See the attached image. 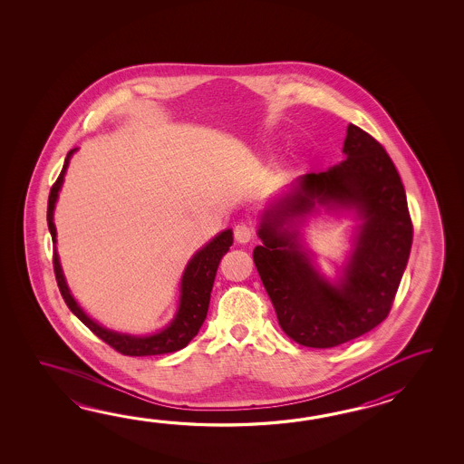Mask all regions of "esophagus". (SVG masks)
Segmentation results:
<instances>
[{"label": "esophagus", "instance_id": "1", "mask_svg": "<svg viewBox=\"0 0 464 464\" xmlns=\"http://www.w3.org/2000/svg\"><path fill=\"white\" fill-rule=\"evenodd\" d=\"M234 237H236L238 244H246L254 238V227H250L248 224H244V222L237 224L236 228H234Z\"/></svg>", "mask_w": 464, "mask_h": 464}]
</instances>
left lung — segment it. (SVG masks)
Instances as JSON below:
<instances>
[{"instance_id": "obj_1", "label": "left lung", "mask_w": 464, "mask_h": 464, "mask_svg": "<svg viewBox=\"0 0 464 464\" xmlns=\"http://www.w3.org/2000/svg\"><path fill=\"white\" fill-rule=\"evenodd\" d=\"M346 159L310 172L295 192L262 216L254 248L258 276L278 324L300 345L332 348L365 335L385 320L413 242L406 194L393 160L363 129L348 124ZM356 208L364 218L340 283L330 285L311 266L293 224L314 208Z\"/></svg>"}]
</instances>
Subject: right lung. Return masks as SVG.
<instances>
[{"instance_id": "add662e5", "label": "right lung", "mask_w": 464, "mask_h": 464, "mask_svg": "<svg viewBox=\"0 0 464 464\" xmlns=\"http://www.w3.org/2000/svg\"><path fill=\"white\" fill-rule=\"evenodd\" d=\"M74 152H76V149L68 152L60 178L53 184L50 198H48V227H50L54 246H56V227L53 222V212H54L58 192L63 186V179H64L66 169L70 164L71 156ZM232 242H234L232 230L228 228V230L220 232L216 238H212L208 246H202L198 254L190 258V262L184 270L182 280H180V300H179L178 314L164 330L148 336L126 335V334H118V332H112L104 326L98 325L94 320H91L82 312V308L71 295L70 288L66 285V280H64L63 270H61L60 256L56 252V246L53 248V266H54V276H56V282L60 286L61 295L64 298L66 305L70 306L71 312L78 316L79 320L88 326L94 335L99 336L102 342H106L109 346H112L122 355H164V353H172V352H178L180 348L188 346V342L198 335V328L202 326L206 316H208L210 292H212L214 278L218 274L220 258L227 254Z\"/></svg>"}]
</instances>
